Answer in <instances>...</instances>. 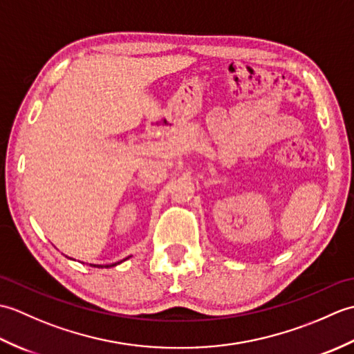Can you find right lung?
Listing matches in <instances>:
<instances>
[{
  "instance_id": "obj_1",
  "label": "right lung",
  "mask_w": 354,
  "mask_h": 354,
  "mask_svg": "<svg viewBox=\"0 0 354 354\" xmlns=\"http://www.w3.org/2000/svg\"><path fill=\"white\" fill-rule=\"evenodd\" d=\"M115 265H117V263H115ZM115 265H109V266H104V268H111V266H115ZM91 266H94V268H103L102 265H91Z\"/></svg>"
}]
</instances>
